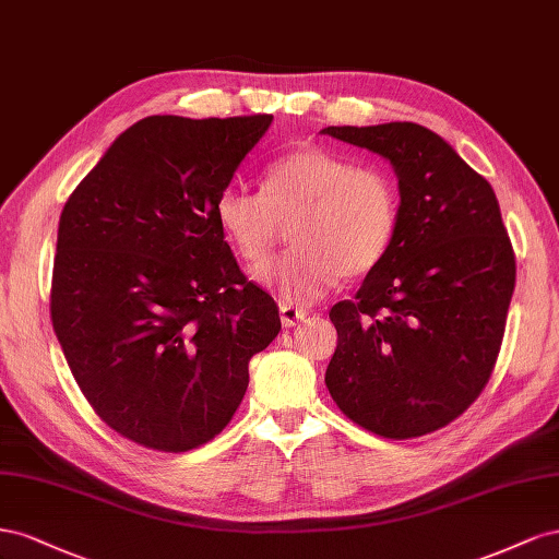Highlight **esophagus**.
<instances>
[{
    "label": "esophagus",
    "instance_id": "esophagus-1",
    "mask_svg": "<svg viewBox=\"0 0 559 559\" xmlns=\"http://www.w3.org/2000/svg\"><path fill=\"white\" fill-rule=\"evenodd\" d=\"M307 311H301L297 307H290V305H281V323L283 328H295L297 323L305 321Z\"/></svg>",
    "mask_w": 559,
    "mask_h": 559
}]
</instances>
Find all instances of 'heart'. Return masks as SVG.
I'll return each mask as SVG.
<instances>
[{"instance_id": "b5f03b06", "label": "heart", "mask_w": 559, "mask_h": 559, "mask_svg": "<svg viewBox=\"0 0 559 559\" xmlns=\"http://www.w3.org/2000/svg\"><path fill=\"white\" fill-rule=\"evenodd\" d=\"M215 217L234 250L260 266L293 227L290 254L254 278L283 305L309 307L344 276L358 278L386 258L401 217L393 173L321 145H301L266 166L262 191L227 185Z\"/></svg>"}]
</instances>
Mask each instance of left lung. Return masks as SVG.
Masks as SVG:
<instances>
[{
    "mask_svg": "<svg viewBox=\"0 0 559 559\" xmlns=\"http://www.w3.org/2000/svg\"><path fill=\"white\" fill-rule=\"evenodd\" d=\"M321 133L391 162L395 238L356 299L330 311L337 348L325 384L350 421L405 440L464 414L491 377L515 290V252L491 185L412 121Z\"/></svg>",
    "mask_w": 559,
    "mask_h": 559,
    "instance_id": "obj_1",
    "label": "left lung"
}]
</instances>
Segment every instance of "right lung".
Returning a JSON list of instances; mask_svg holds the SVG:
<instances>
[{"label":"right lung","instance_id":"1","mask_svg":"<svg viewBox=\"0 0 559 559\" xmlns=\"http://www.w3.org/2000/svg\"><path fill=\"white\" fill-rule=\"evenodd\" d=\"M271 119H140L60 213L56 337L95 414L142 448L213 440L243 401L250 358L281 330L215 217Z\"/></svg>","mask_w":559,"mask_h":559}]
</instances>
